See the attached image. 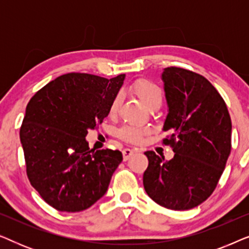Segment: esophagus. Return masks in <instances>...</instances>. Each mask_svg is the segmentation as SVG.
I'll return each mask as SVG.
<instances>
[{"label":"esophagus","instance_id":"obj_1","mask_svg":"<svg viewBox=\"0 0 249 249\" xmlns=\"http://www.w3.org/2000/svg\"><path fill=\"white\" fill-rule=\"evenodd\" d=\"M122 154H124V161H128V160L134 155V151H131V149L129 148H125L122 151Z\"/></svg>","mask_w":249,"mask_h":249}]
</instances>
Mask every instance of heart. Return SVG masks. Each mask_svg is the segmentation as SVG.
Returning a JSON list of instances; mask_svg holds the SVG:
<instances>
[{"mask_svg": "<svg viewBox=\"0 0 249 249\" xmlns=\"http://www.w3.org/2000/svg\"><path fill=\"white\" fill-rule=\"evenodd\" d=\"M131 91L137 96L142 103L146 107H151L153 105H161L162 103V91L158 85L148 79H138L131 85ZM121 103L120 95H115L112 100L110 107H108V113L110 115H114L119 110ZM145 130L141 128L130 127L125 125L119 130V136L125 142H139L142 141V136L145 135Z\"/></svg>", "mask_w": 249, "mask_h": 249, "instance_id": "b5f03b06", "label": "heart"}]
</instances>
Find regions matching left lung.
Segmentation results:
<instances>
[{
	"mask_svg": "<svg viewBox=\"0 0 249 249\" xmlns=\"http://www.w3.org/2000/svg\"><path fill=\"white\" fill-rule=\"evenodd\" d=\"M168 115L163 144L175 156L170 161L145 152L148 166L142 183L159 205L190 210L206 200L219 182L231 151V119L226 102L200 74L182 68L162 72Z\"/></svg>",
	"mask_w": 249,
	"mask_h": 249,
	"instance_id": "left-lung-1",
	"label": "left lung"
}]
</instances>
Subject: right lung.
Segmentation results:
<instances>
[{"label":"right lung","mask_w":249,"mask_h":249,"mask_svg":"<svg viewBox=\"0 0 249 249\" xmlns=\"http://www.w3.org/2000/svg\"><path fill=\"white\" fill-rule=\"evenodd\" d=\"M124 77L62 74L30 98L20 128L27 176L55 210L80 212L107 193L122 153L89 149L86 136L108 115Z\"/></svg>","instance_id":"add662e5"}]
</instances>
